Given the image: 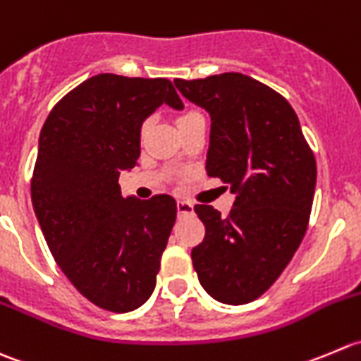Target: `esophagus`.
<instances>
[{
    "mask_svg": "<svg viewBox=\"0 0 361 361\" xmlns=\"http://www.w3.org/2000/svg\"><path fill=\"white\" fill-rule=\"evenodd\" d=\"M177 210H179L180 216H185V214H192V203L185 202V200H179V202H177Z\"/></svg>",
    "mask_w": 361,
    "mask_h": 361,
    "instance_id": "esophagus-1",
    "label": "esophagus"
}]
</instances>
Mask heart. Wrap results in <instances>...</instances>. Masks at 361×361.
Returning <instances> with one entry per match:
<instances>
[{"instance_id": "b5f03b06", "label": "heart", "mask_w": 361, "mask_h": 361, "mask_svg": "<svg viewBox=\"0 0 361 361\" xmlns=\"http://www.w3.org/2000/svg\"><path fill=\"white\" fill-rule=\"evenodd\" d=\"M200 117H203V116L198 112V110H192V109L184 110V112H180L179 117H177V126H179V128L184 126V124L191 123V121L200 119ZM147 126H149V121H144V124H142V133L147 130Z\"/></svg>"}]
</instances>
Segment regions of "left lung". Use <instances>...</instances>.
I'll list each match as a JSON object with an SVG mask.
<instances>
[{
  "label": "left lung",
  "mask_w": 361,
  "mask_h": 361,
  "mask_svg": "<svg viewBox=\"0 0 361 361\" xmlns=\"http://www.w3.org/2000/svg\"><path fill=\"white\" fill-rule=\"evenodd\" d=\"M173 82L210 114L207 173L237 195L226 217L195 205L205 237L192 267L214 300L249 303L276 283L305 235L316 159L286 98L256 78L230 71Z\"/></svg>",
  "instance_id": "obj_1"
}]
</instances>
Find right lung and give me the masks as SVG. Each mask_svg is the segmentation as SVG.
Returning a JSON list of instances; mask_svg holds the SVG:
<instances>
[{
  "label": "right lung",
  "instance_id": "1",
  "mask_svg": "<svg viewBox=\"0 0 361 361\" xmlns=\"http://www.w3.org/2000/svg\"><path fill=\"white\" fill-rule=\"evenodd\" d=\"M161 103L182 109L169 78L94 75L56 103L38 142L31 202L49 249L78 293L110 312L149 300L176 223L172 196L124 198L119 185Z\"/></svg>",
  "mask_w": 361,
  "mask_h": 361
}]
</instances>
